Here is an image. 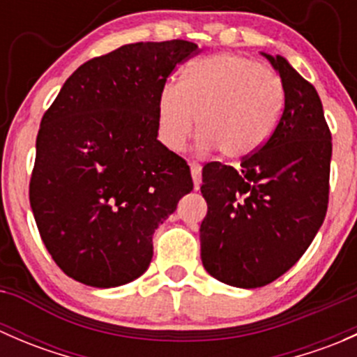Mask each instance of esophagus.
I'll list each match as a JSON object with an SVG mask.
<instances>
[{"label":"esophagus","mask_w":357,"mask_h":357,"mask_svg":"<svg viewBox=\"0 0 357 357\" xmlns=\"http://www.w3.org/2000/svg\"><path fill=\"white\" fill-rule=\"evenodd\" d=\"M190 169H192L193 186H195V190H199L200 183H202V167H200V164H197V162H192V164H190Z\"/></svg>","instance_id":"1"}]
</instances>
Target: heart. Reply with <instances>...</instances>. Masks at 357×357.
I'll use <instances>...</instances> for the list:
<instances>
[{
	"label": "heart",
	"mask_w": 357,
	"mask_h": 357,
	"mask_svg": "<svg viewBox=\"0 0 357 357\" xmlns=\"http://www.w3.org/2000/svg\"><path fill=\"white\" fill-rule=\"evenodd\" d=\"M283 109V88L273 72L243 56L193 60L181 68V82H165L157 96V136L179 153L197 135L204 150L228 160L254 155L271 138Z\"/></svg>",
	"instance_id": "1"
}]
</instances>
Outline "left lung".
Wrapping results in <instances>:
<instances>
[{
	"label": "left lung",
	"mask_w": 357,
	"mask_h": 357,
	"mask_svg": "<svg viewBox=\"0 0 357 357\" xmlns=\"http://www.w3.org/2000/svg\"><path fill=\"white\" fill-rule=\"evenodd\" d=\"M282 77L285 103L271 138L240 169L211 162L200 192L202 264L226 285L257 289L287 273L328 207L332 135L314 86L283 56L262 53Z\"/></svg>",
	"instance_id": "1"
}]
</instances>
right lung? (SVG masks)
<instances>
[{
  "label": "right lung",
  "instance_id": "1",
  "mask_svg": "<svg viewBox=\"0 0 357 357\" xmlns=\"http://www.w3.org/2000/svg\"><path fill=\"white\" fill-rule=\"evenodd\" d=\"M195 43H132L82 63L41 119L29 200L67 276L96 289L149 269L152 236L193 190L185 158L157 139V96Z\"/></svg>",
  "mask_w": 357,
  "mask_h": 357
}]
</instances>
